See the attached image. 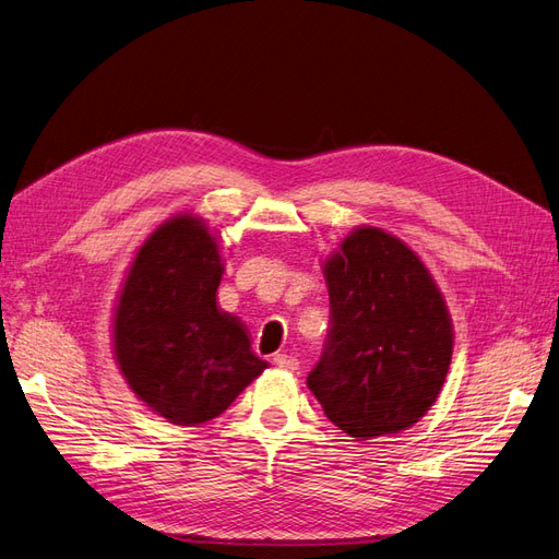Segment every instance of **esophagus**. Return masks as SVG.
Returning a JSON list of instances; mask_svg holds the SVG:
<instances>
[{
  "label": "esophagus",
  "mask_w": 559,
  "mask_h": 559,
  "mask_svg": "<svg viewBox=\"0 0 559 559\" xmlns=\"http://www.w3.org/2000/svg\"><path fill=\"white\" fill-rule=\"evenodd\" d=\"M275 366L284 368V370H298V359L294 357V354H286V352H280L273 357Z\"/></svg>",
  "instance_id": "34e87169"
}]
</instances>
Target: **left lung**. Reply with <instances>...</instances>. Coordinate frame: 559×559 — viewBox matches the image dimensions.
I'll use <instances>...</instances> for the list:
<instances>
[{
  "label": "left lung",
  "mask_w": 559,
  "mask_h": 559,
  "mask_svg": "<svg viewBox=\"0 0 559 559\" xmlns=\"http://www.w3.org/2000/svg\"><path fill=\"white\" fill-rule=\"evenodd\" d=\"M331 331L310 392L357 441L413 427L441 394L452 319L429 267L403 240L359 226L324 261Z\"/></svg>",
  "instance_id": "1"
}]
</instances>
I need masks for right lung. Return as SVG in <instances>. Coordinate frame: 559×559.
Instances as JSON below:
<instances>
[{
    "label": "right lung",
    "instance_id": "obj_1",
    "mask_svg": "<svg viewBox=\"0 0 559 559\" xmlns=\"http://www.w3.org/2000/svg\"><path fill=\"white\" fill-rule=\"evenodd\" d=\"M222 245L200 216L167 218L134 253L114 308V359L132 394L179 427L222 415L267 364L216 306Z\"/></svg>",
    "mask_w": 559,
    "mask_h": 559
}]
</instances>
